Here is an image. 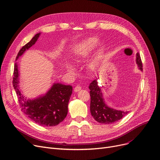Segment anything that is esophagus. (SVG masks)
I'll return each instance as SVG.
<instances>
[{"mask_svg":"<svg viewBox=\"0 0 160 160\" xmlns=\"http://www.w3.org/2000/svg\"><path fill=\"white\" fill-rule=\"evenodd\" d=\"M81 89H82V88H81L80 86H76V87L74 88V92H79V91H80V90H81Z\"/></svg>","mask_w":160,"mask_h":160,"instance_id":"obj_1","label":"esophagus"}]
</instances>
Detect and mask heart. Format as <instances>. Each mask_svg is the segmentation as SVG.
Masks as SVG:
<instances>
[{"label": "heart", "mask_w": 160, "mask_h": 160, "mask_svg": "<svg viewBox=\"0 0 160 160\" xmlns=\"http://www.w3.org/2000/svg\"><path fill=\"white\" fill-rule=\"evenodd\" d=\"M99 44V39L95 37H90L82 40L74 52L73 59L78 61L82 58H86L91 53ZM106 46L103 44H99L97 48L92 57L88 62V68L90 71H98L102 67L106 54ZM64 67L66 70L70 73L74 71L72 65L68 62H65Z\"/></svg>", "instance_id": "1"}]
</instances>
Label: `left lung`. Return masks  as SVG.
<instances>
[{
  "instance_id": "8db88e82",
  "label": "left lung",
  "mask_w": 160,
  "mask_h": 160,
  "mask_svg": "<svg viewBox=\"0 0 160 160\" xmlns=\"http://www.w3.org/2000/svg\"><path fill=\"white\" fill-rule=\"evenodd\" d=\"M136 63L140 70L142 71V64L140 55H136ZM90 89V112L94 119L101 123L109 124L120 120L128 113V111L118 110L109 107L105 103L101 87L99 86L97 80L92 81L89 86Z\"/></svg>"
}]
</instances>
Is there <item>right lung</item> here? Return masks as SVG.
I'll list each match as a JSON object with an SVG mask.
<instances>
[{
	"mask_svg": "<svg viewBox=\"0 0 160 160\" xmlns=\"http://www.w3.org/2000/svg\"><path fill=\"white\" fill-rule=\"evenodd\" d=\"M40 35V32L37 33L29 42L22 47L18 54L16 60L35 44ZM19 76L18 65L16 63L13 71V86L23 113L35 123L44 127L55 126L63 121L68 112V104L72 92V87L60 83H53L51 88L44 95L34 99H27L21 92Z\"/></svg>",
	"mask_w": 160,
	"mask_h": 160,
	"instance_id": "right-lung-1",
	"label": "right lung"
}]
</instances>
